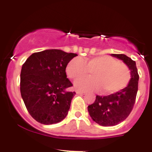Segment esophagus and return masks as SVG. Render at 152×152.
Segmentation results:
<instances>
[{"label":"esophagus","instance_id":"esophagus-1","mask_svg":"<svg viewBox=\"0 0 152 152\" xmlns=\"http://www.w3.org/2000/svg\"><path fill=\"white\" fill-rule=\"evenodd\" d=\"M76 94H86V91H83L76 90Z\"/></svg>","mask_w":152,"mask_h":152}]
</instances>
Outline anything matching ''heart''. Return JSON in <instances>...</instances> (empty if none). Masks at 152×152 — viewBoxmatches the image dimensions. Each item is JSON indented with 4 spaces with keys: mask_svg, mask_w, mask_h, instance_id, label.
Segmentation results:
<instances>
[{
    "mask_svg": "<svg viewBox=\"0 0 152 152\" xmlns=\"http://www.w3.org/2000/svg\"><path fill=\"white\" fill-rule=\"evenodd\" d=\"M88 71L91 76L80 78L75 82L76 88L85 91L100 89L103 94L115 93L127 87L130 79L128 67L109 55L83 60L74 58L66 66V76L72 79L86 76Z\"/></svg>",
    "mask_w": 152,
    "mask_h": 152,
    "instance_id": "1",
    "label": "heart"
}]
</instances>
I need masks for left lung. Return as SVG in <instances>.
<instances>
[{"instance_id":"obj_1","label":"left lung","mask_w":152,"mask_h":152,"mask_svg":"<svg viewBox=\"0 0 152 152\" xmlns=\"http://www.w3.org/2000/svg\"><path fill=\"white\" fill-rule=\"evenodd\" d=\"M123 61L130 70L131 79L122 90L108 96H96L95 101L88 106L89 115L101 126H115L124 121L134 108L138 91L139 74L136 62L123 54H112Z\"/></svg>"}]
</instances>
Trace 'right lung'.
I'll list each match as a JSON object with an SVG mask.
<instances>
[{"label": "right lung", "instance_id": "right-lung-1", "mask_svg": "<svg viewBox=\"0 0 152 152\" xmlns=\"http://www.w3.org/2000/svg\"><path fill=\"white\" fill-rule=\"evenodd\" d=\"M60 49L35 52L23 64L20 91L28 113L38 122L56 124L67 115L75 92L66 78V66L76 56Z\"/></svg>", "mask_w": 152, "mask_h": 152}]
</instances>
